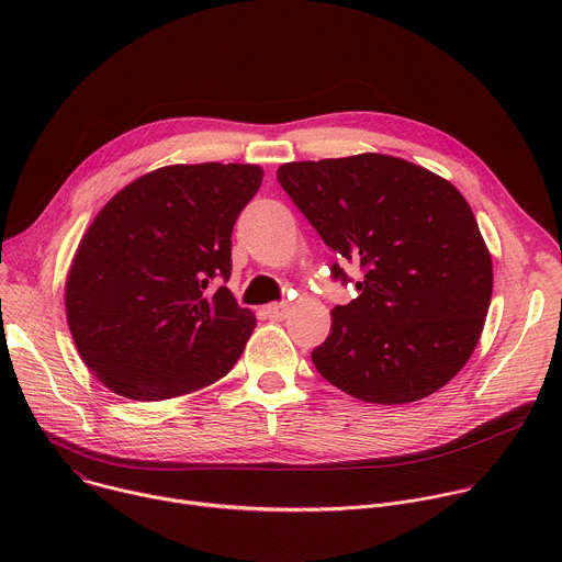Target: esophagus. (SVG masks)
Returning a JSON list of instances; mask_svg holds the SVG:
<instances>
[{
	"mask_svg": "<svg viewBox=\"0 0 562 562\" xmlns=\"http://www.w3.org/2000/svg\"><path fill=\"white\" fill-rule=\"evenodd\" d=\"M289 313V304L286 302H271L265 306V315L271 319H284Z\"/></svg>",
	"mask_w": 562,
	"mask_h": 562,
	"instance_id": "1",
	"label": "esophagus"
}]
</instances>
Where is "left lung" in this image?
Segmentation results:
<instances>
[{
	"instance_id": "obj_1",
	"label": "left lung",
	"mask_w": 562,
	"mask_h": 562,
	"mask_svg": "<svg viewBox=\"0 0 562 562\" xmlns=\"http://www.w3.org/2000/svg\"><path fill=\"white\" fill-rule=\"evenodd\" d=\"M278 182L345 260L364 269L360 295L331 308L315 369L375 405L442 389L471 358L494 289L492 254L462 193L382 153L289 162ZM334 278L347 282L340 265Z\"/></svg>"
}]
</instances>
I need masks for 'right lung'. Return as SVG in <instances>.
Listing matches in <instances>:
<instances>
[{
    "label": "right lung",
    "instance_id": "add662e5",
    "mask_svg": "<svg viewBox=\"0 0 562 562\" xmlns=\"http://www.w3.org/2000/svg\"><path fill=\"white\" fill-rule=\"evenodd\" d=\"M262 178L256 165H171L95 215L64 302L77 353L113 393L144 403L187 395L243 356L256 315L211 284L231 278V231Z\"/></svg>",
    "mask_w": 562,
    "mask_h": 562
}]
</instances>
